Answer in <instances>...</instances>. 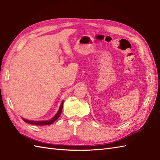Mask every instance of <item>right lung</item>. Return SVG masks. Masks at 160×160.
<instances>
[{"instance_id": "add662e5", "label": "right lung", "mask_w": 160, "mask_h": 160, "mask_svg": "<svg viewBox=\"0 0 160 160\" xmlns=\"http://www.w3.org/2000/svg\"><path fill=\"white\" fill-rule=\"evenodd\" d=\"M63 102L64 101L62 102L60 105V107L59 108V111H58V113H56V115L54 116L52 119H51L49 120H46V121H30V120H26V119H23V120L25 121V122L28 124H34V125H38V126H43V125H49V124H53L54 122H55L58 118L60 115L61 113H62V106H63Z\"/></svg>"}]
</instances>
